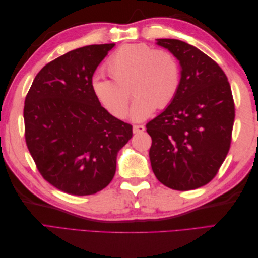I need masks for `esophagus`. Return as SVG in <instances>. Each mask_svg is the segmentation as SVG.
I'll return each mask as SVG.
<instances>
[{
	"mask_svg": "<svg viewBox=\"0 0 258 258\" xmlns=\"http://www.w3.org/2000/svg\"><path fill=\"white\" fill-rule=\"evenodd\" d=\"M145 130V127L143 124H135L134 126V134H141Z\"/></svg>",
	"mask_w": 258,
	"mask_h": 258,
	"instance_id": "1",
	"label": "esophagus"
}]
</instances>
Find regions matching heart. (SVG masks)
Masks as SVG:
<instances>
[{"label": "heart", "instance_id": "1", "mask_svg": "<svg viewBox=\"0 0 258 258\" xmlns=\"http://www.w3.org/2000/svg\"><path fill=\"white\" fill-rule=\"evenodd\" d=\"M106 70L113 80L95 74L90 86L98 102L116 118L127 115L129 86L135 95L130 116L141 121L172 102L181 82L174 54L144 43L121 45L108 58Z\"/></svg>", "mask_w": 258, "mask_h": 258}]
</instances>
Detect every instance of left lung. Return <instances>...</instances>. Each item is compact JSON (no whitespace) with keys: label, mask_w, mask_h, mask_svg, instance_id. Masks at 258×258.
<instances>
[{"label":"left lung","mask_w":258,"mask_h":258,"mask_svg":"<svg viewBox=\"0 0 258 258\" xmlns=\"http://www.w3.org/2000/svg\"><path fill=\"white\" fill-rule=\"evenodd\" d=\"M156 41L174 54L182 71L172 102L146 123L152 169L171 189H196L212 181L229 152L235 121L231 88L205 52L172 38Z\"/></svg>","instance_id":"obj_1"}]
</instances>
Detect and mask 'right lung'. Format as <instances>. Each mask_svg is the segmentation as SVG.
<instances>
[{"label": "right lung", "mask_w": 258, "mask_h": 258, "mask_svg": "<svg viewBox=\"0 0 258 258\" xmlns=\"http://www.w3.org/2000/svg\"><path fill=\"white\" fill-rule=\"evenodd\" d=\"M114 45L85 46L50 61L25 100V138L37 170L74 196L96 194L111 183L117 153L132 137L131 124L107 113L90 86Z\"/></svg>", "instance_id": "add662e5"}]
</instances>
